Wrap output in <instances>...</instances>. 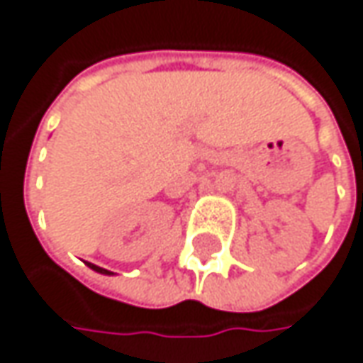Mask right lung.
Returning <instances> with one entry per match:
<instances>
[{
    "label": "right lung",
    "instance_id": "obj_1",
    "mask_svg": "<svg viewBox=\"0 0 363 363\" xmlns=\"http://www.w3.org/2000/svg\"><path fill=\"white\" fill-rule=\"evenodd\" d=\"M94 272H98V274H104V276H112V272H108V269H104V267H98V265H94V263H89V262H85Z\"/></svg>",
    "mask_w": 363,
    "mask_h": 363
}]
</instances>
